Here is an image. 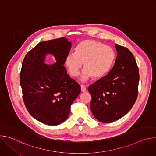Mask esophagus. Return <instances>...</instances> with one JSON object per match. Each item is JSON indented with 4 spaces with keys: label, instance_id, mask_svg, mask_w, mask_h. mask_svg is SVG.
<instances>
[{
    "label": "esophagus",
    "instance_id": "obj_1",
    "mask_svg": "<svg viewBox=\"0 0 156 156\" xmlns=\"http://www.w3.org/2000/svg\"><path fill=\"white\" fill-rule=\"evenodd\" d=\"M81 90L82 92H85L86 90V87L84 85L81 84Z\"/></svg>",
    "mask_w": 156,
    "mask_h": 156
}]
</instances>
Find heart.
Instances as JSON below:
<instances>
[{"mask_svg": "<svg viewBox=\"0 0 156 156\" xmlns=\"http://www.w3.org/2000/svg\"><path fill=\"white\" fill-rule=\"evenodd\" d=\"M115 58L114 49L99 41L91 39L80 42L75 53L69 54L65 58V64L70 75L78 76L84 62L82 79L92 76L99 78L105 75L112 67Z\"/></svg>", "mask_w": 156, "mask_h": 156, "instance_id": "obj_1", "label": "heart"}]
</instances>
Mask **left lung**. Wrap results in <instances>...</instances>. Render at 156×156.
Masks as SVG:
<instances>
[{
    "label": "left lung",
    "instance_id": "obj_1",
    "mask_svg": "<svg viewBox=\"0 0 156 156\" xmlns=\"http://www.w3.org/2000/svg\"><path fill=\"white\" fill-rule=\"evenodd\" d=\"M117 52L108 73L88 87L91 110L102 123L113 122L125 115L135 104L138 92V67L134 55L125 47L115 44Z\"/></svg>",
    "mask_w": 156,
    "mask_h": 156
}]
</instances>
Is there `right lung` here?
Listing matches in <instances>:
<instances>
[{"instance_id":"1","label":"right lung","mask_w":156,"mask_h":156,"mask_svg":"<svg viewBox=\"0 0 156 156\" xmlns=\"http://www.w3.org/2000/svg\"><path fill=\"white\" fill-rule=\"evenodd\" d=\"M72 43L64 37L39 42L24 58L20 72L23 99L28 112L42 123L54 126L68 118L71 105L81 92L63 66ZM47 53L57 62L44 63Z\"/></svg>"}]
</instances>
